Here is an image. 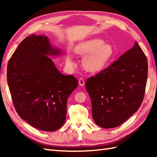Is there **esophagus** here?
I'll list each match as a JSON object with an SVG mask.
<instances>
[{"label": "esophagus", "instance_id": "34e87169", "mask_svg": "<svg viewBox=\"0 0 157 157\" xmlns=\"http://www.w3.org/2000/svg\"><path fill=\"white\" fill-rule=\"evenodd\" d=\"M79 86H84V84H85V82H84V79H83L82 78H81L80 79H79Z\"/></svg>", "mask_w": 157, "mask_h": 157}]
</instances>
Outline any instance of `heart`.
<instances>
[{
    "label": "heart",
    "mask_w": 157,
    "mask_h": 157,
    "mask_svg": "<svg viewBox=\"0 0 157 157\" xmlns=\"http://www.w3.org/2000/svg\"><path fill=\"white\" fill-rule=\"evenodd\" d=\"M77 54L85 56L83 59V67L90 72L101 71L111 61L115 55V51L111 44L105 43L101 38H92L82 42L76 46ZM66 63L69 67H74L75 63L73 56L67 53Z\"/></svg>",
    "instance_id": "1"
}]
</instances>
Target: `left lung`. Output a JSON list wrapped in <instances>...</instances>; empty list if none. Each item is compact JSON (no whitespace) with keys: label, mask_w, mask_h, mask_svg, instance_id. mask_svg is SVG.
Here are the masks:
<instances>
[{"label":"left lung","mask_w":157,"mask_h":157,"mask_svg":"<svg viewBox=\"0 0 157 157\" xmlns=\"http://www.w3.org/2000/svg\"><path fill=\"white\" fill-rule=\"evenodd\" d=\"M148 61L137 42L107 68L89 78L86 88L95 123L116 128L138 111L144 98Z\"/></svg>","instance_id":"left-lung-1"}]
</instances>
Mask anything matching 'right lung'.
Wrapping results in <instances>:
<instances>
[{
  "label": "right lung",
  "instance_id": "obj_1",
  "mask_svg": "<svg viewBox=\"0 0 157 157\" xmlns=\"http://www.w3.org/2000/svg\"><path fill=\"white\" fill-rule=\"evenodd\" d=\"M61 54L47 36L32 34L20 43L7 65L8 86L17 113L45 132L64 124L67 99L78 85L74 76L60 73L48 56Z\"/></svg>",
  "mask_w": 157,
  "mask_h": 157
}]
</instances>
